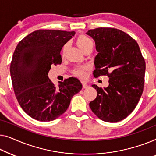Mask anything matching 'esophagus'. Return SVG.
I'll return each mask as SVG.
<instances>
[{
  "mask_svg": "<svg viewBox=\"0 0 156 156\" xmlns=\"http://www.w3.org/2000/svg\"><path fill=\"white\" fill-rule=\"evenodd\" d=\"M82 84H83V88H87V87H89V85H87V83L85 82V81H83Z\"/></svg>",
  "mask_w": 156,
  "mask_h": 156,
  "instance_id": "34e87169",
  "label": "esophagus"
}]
</instances>
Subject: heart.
I'll return each instance as SVG.
<instances>
[{
	"label": "heart",
	"instance_id": "heart-1",
	"mask_svg": "<svg viewBox=\"0 0 156 156\" xmlns=\"http://www.w3.org/2000/svg\"><path fill=\"white\" fill-rule=\"evenodd\" d=\"M76 43H77V45L78 47L82 50L84 49L85 47H87V46H89L90 44L93 43V41H91L90 39H89L88 37L85 36V35H81V36L78 37L77 39V41H76ZM66 47V46L64 47V49ZM87 69V67L85 66H81L78 67L77 69L74 70V73L76 74V76H80V77H82V76H84L85 74V71Z\"/></svg>",
	"mask_w": 156,
	"mask_h": 156
}]
</instances>
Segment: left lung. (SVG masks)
<instances>
[{
    "instance_id": "left-lung-1",
    "label": "left lung",
    "mask_w": 156,
    "mask_h": 156,
    "mask_svg": "<svg viewBox=\"0 0 156 156\" xmlns=\"http://www.w3.org/2000/svg\"><path fill=\"white\" fill-rule=\"evenodd\" d=\"M86 34L95 41L94 77L107 75V87L93 85L97 98L90 102L95 115L107 122L122 121L132 112L143 93L146 63L139 46L120 30L99 27Z\"/></svg>"
}]
</instances>
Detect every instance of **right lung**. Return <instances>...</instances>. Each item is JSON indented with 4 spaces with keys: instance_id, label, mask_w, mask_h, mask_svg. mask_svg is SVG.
<instances>
[{
    "instance_id": "add662e5",
    "label": "right lung",
    "mask_w": 156,
    "mask_h": 156,
    "mask_svg": "<svg viewBox=\"0 0 156 156\" xmlns=\"http://www.w3.org/2000/svg\"><path fill=\"white\" fill-rule=\"evenodd\" d=\"M75 32L39 30L20 41L10 63L12 87L20 105L30 117L53 121L65 112L75 94L82 89L76 78L56 87L48 77L52 64H61V51Z\"/></svg>"
}]
</instances>
